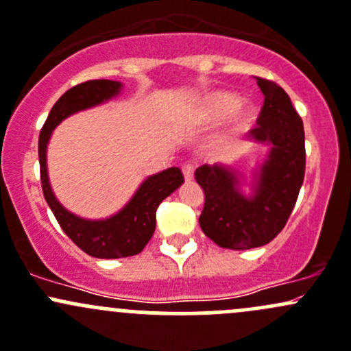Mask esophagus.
Masks as SVG:
<instances>
[{
  "instance_id": "34e87169",
  "label": "esophagus",
  "mask_w": 351,
  "mask_h": 351,
  "mask_svg": "<svg viewBox=\"0 0 351 351\" xmlns=\"http://www.w3.org/2000/svg\"><path fill=\"white\" fill-rule=\"evenodd\" d=\"M182 174H184V179L191 180L192 177H194V165H192V164H184L182 165Z\"/></svg>"
}]
</instances>
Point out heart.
I'll return each instance as SVG.
<instances>
[{
    "mask_svg": "<svg viewBox=\"0 0 351 351\" xmlns=\"http://www.w3.org/2000/svg\"><path fill=\"white\" fill-rule=\"evenodd\" d=\"M232 114V123L236 129H244L252 120V108L239 105L234 95L229 93H210L201 104V119L204 122H219Z\"/></svg>",
    "mask_w": 351,
    "mask_h": 351,
    "instance_id": "heart-1",
    "label": "heart"
}]
</instances>
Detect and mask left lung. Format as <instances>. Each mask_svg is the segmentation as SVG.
I'll use <instances>...</instances> for the list:
<instances>
[{
  "label": "left lung",
  "instance_id": "obj_1",
  "mask_svg": "<svg viewBox=\"0 0 351 351\" xmlns=\"http://www.w3.org/2000/svg\"><path fill=\"white\" fill-rule=\"evenodd\" d=\"M265 104L258 127L250 132L258 142L271 144L254 195L244 197L237 176L222 165H201L195 180L204 191V209L199 224L207 237L228 250H251L273 241L289 219L306 167L303 120L288 93L274 82L259 78Z\"/></svg>",
  "mask_w": 351,
  "mask_h": 351
}]
</instances>
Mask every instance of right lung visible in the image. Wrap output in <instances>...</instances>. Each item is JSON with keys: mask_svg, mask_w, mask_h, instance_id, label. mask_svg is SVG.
I'll list each match as a JSON object with an SVG mask.
<instances>
[{"mask_svg": "<svg viewBox=\"0 0 351 351\" xmlns=\"http://www.w3.org/2000/svg\"><path fill=\"white\" fill-rule=\"evenodd\" d=\"M120 86V82L114 80H88L71 86L56 100L47 122L41 127L38 138L41 189L51 213L55 214L60 228L82 251L100 259L127 258L144 250L156 231L157 207L184 182L179 167H171L149 177L129 204L114 217L104 221H86L73 216L55 199L47 176V144L51 130L75 112L115 97Z\"/></svg>", "mask_w": 351, "mask_h": 351, "instance_id": "add662e5", "label": "right lung"}]
</instances>
